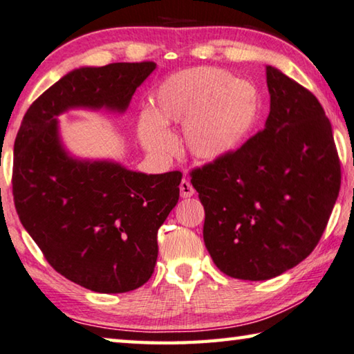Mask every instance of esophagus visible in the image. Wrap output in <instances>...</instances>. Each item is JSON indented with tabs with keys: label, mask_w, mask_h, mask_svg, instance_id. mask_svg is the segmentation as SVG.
Here are the masks:
<instances>
[{
	"label": "esophagus",
	"mask_w": 354,
	"mask_h": 354,
	"mask_svg": "<svg viewBox=\"0 0 354 354\" xmlns=\"http://www.w3.org/2000/svg\"><path fill=\"white\" fill-rule=\"evenodd\" d=\"M179 192H181L183 198H190L195 194V189L192 187V184H190L187 179L184 178L181 184H179Z\"/></svg>",
	"instance_id": "34e87169"
}]
</instances>
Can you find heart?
<instances>
[{
	"label": "heart",
	"mask_w": 354,
	"mask_h": 354,
	"mask_svg": "<svg viewBox=\"0 0 354 354\" xmlns=\"http://www.w3.org/2000/svg\"><path fill=\"white\" fill-rule=\"evenodd\" d=\"M154 113L138 120V138L154 156H171L175 138L165 124H183L184 147L195 159L221 160L250 136L260 115V94L227 71L198 66L168 77L154 94Z\"/></svg>",
	"instance_id": "obj_1"
}]
</instances>
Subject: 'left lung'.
<instances>
[{
  "label": "left lung",
  "instance_id": "8db88e82",
  "mask_svg": "<svg viewBox=\"0 0 354 354\" xmlns=\"http://www.w3.org/2000/svg\"><path fill=\"white\" fill-rule=\"evenodd\" d=\"M271 110L263 131L190 171L205 207L203 239L223 274L268 280L312 254L340 190V160L322 104L266 66Z\"/></svg>",
  "mask_w": 354,
  "mask_h": 354
}]
</instances>
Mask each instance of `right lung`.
Listing matches in <instances>:
<instances>
[{"label":"right lung","mask_w":354,"mask_h":354,"mask_svg":"<svg viewBox=\"0 0 354 354\" xmlns=\"http://www.w3.org/2000/svg\"><path fill=\"white\" fill-rule=\"evenodd\" d=\"M154 69L143 61L72 71L31 104L15 137L21 225L56 272L97 293H126L153 276L157 230L178 203L183 173L77 160L59 142L56 116L75 106L124 111Z\"/></svg>","instance_id":"1"}]
</instances>
